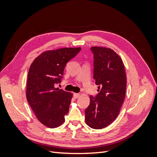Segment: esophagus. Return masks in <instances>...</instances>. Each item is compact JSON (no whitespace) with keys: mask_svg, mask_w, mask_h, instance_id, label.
<instances>
[{"mask_svg":"<svg viewBox=\"0 0 157 157\" xmlns=\"http://www.w3.org/2000/svg\"><path fill=\"white\" fill-rule=\"evenodd\" d=\"M73 96L75 99H77L79 96H80V94H78V93H74L73 94Z\"/></svg>","mask_w":157,"mask_h":157,"instance_id":"1","label":"esophagus"}]
</instances>
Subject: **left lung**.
Returning <instances> with one entry per match:
<instances>
[{
	"label": "left lung",
	"instance_id": "8db88e82",
	"mask_svg": "<svg viewBox=\"0 0 157 157\" xmlns=\"http://www.w3.org/2000/svg\"><path fill=\"white\" fill-rule=\"evenodd\" d=\"M94 79L98 94L90 96L85 121L94 129L111 124L119 114L125 98L126 76L122 60L115 52L105 47H92Z\"/></svg>",
	"mask_w": 157,
	"mask_h": 157
}]
</instances>
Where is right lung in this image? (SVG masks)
I'll return each instance as SVG.
<instances>
[{"instance_id":"add662e5","label":"right lung","mask_w":157,"mask_h":157,"mask_svg":"<svg viewBox=\"0 0 157 157\" xmlns=\"http://www.w3.org/2000/svg\"><path fill=\"white\" fill-rule=\"evenodd\" d=\"M81 48L48 50L36 58L28 73L26 97L35 116L42 124L54 128L65 121L73 94L56 88L61 82L65 67Z\"/></svg>"}]
</instances>
